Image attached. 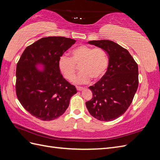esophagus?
Here are the masks:
<instances>
[{
    "mask_svg": "<svg viewBox=\"0 0 160 160\" xmlns=\"http://www.w3.org/2000/svg\"><path fill=\"white\" fill-rule=\"evenodd\" d=\"M77 91H82L83 90V88H81V87H76Z\"/></svg>",
    "mask_w": 160,
    "mask_h": 160,
    "instance_id": "obj_1",
    "label": "esophagus"
}]
</instances>
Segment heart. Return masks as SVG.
<instances>
[{
    "mask_svg": "<svg viewBox=\"0 0 160 160\" xmlns=\"http://www.w3.org/2000/svg\"><path fill=\"white\" fill-rule=\"evenodd\" d=\"M79 66L81 71L72 82L75 84H87L91 78L98 81L102 77L108 66V57L106 52L101 48H93L80 45L71 51V58L62 56L59 61L61 72L67 79L71 80L75 74L76 67Z\"/></svg>",
    "mask_w": 160,
    "mask_h": 160,
    "instance_id": "1",
    "label": "heart"
}]
</instances>
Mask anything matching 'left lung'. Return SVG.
Returning <instances> with one entry per match:
<instances>
[{
  "mask_svg": "<svg viewBox=\"0 0 160 160\" xmlns=\"http://www.w3.org/2000/svg\"><path fill=\"white\" fill-rule=\"evenodd\" d=\"M88 43L108 53L109 65L102 78L89 88L93 98L86 102V107L93 118L109 122L123 115L132 103L138 88V66L129 51L113 41Z\"/></svg>",
  "mask_w": 160,
  "mask_h": 160,
  "instance_id": "8db88e82",
  "label": "left lung"
}]
</instances>
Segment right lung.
<instances>
[{"mask_svg":"<svg viewBox=\"0 0 160 160\" xmlns=\"http://www.w3.org/2000/svg\"><path fill=\"white\" fill-rule=\"evenodd\" d=\"M76 41L44 37L27 47L17 65V98L28 112L42 121L54 120L68 108L74 85L62 77L59 61Z\"/></svg>","mask_w":160,"mask_h":160,"instance_id":"obj_1","label":"right lung"}]
</instances>
